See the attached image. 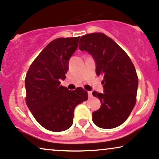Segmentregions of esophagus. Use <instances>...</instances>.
I'll use <instances>...</instances> for the list:
<instances>
[{
    "label": "esophagus",
    "instance_id": "obj_1",
    "mask_svg": "<svg viewBox=\"0 0 159 159\" xmlns=\"http://www.w3.org/2000/svg\"><path fill=\"white\" fill-rule=\"evenodd\" d=\"M87 93H88V96L89 97H92L93 96V95H92V92H91V91H88V92H87Z\"/></svg>",
    "mask_w": 159,
    "mask_h": 159
}]
</instances>
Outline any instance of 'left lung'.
<instances>
[{"mask_svg": "<svg viewBox=\"0 0 159 159\" xmlns=\"http://www.w3.org/2000/svg\"><path fill=\"white\" fill-rule=\"evenodd\" d=\"M78 47L93 56L96 75L104 76L105 93L93 92L101 102V107L93 113V121L102 129L119 126L136 103L138 78L134 64L121 47L102 33L82 36Z\"/></svg>", "mask_w": 159, "mask_h": 159, "instance_id": "obj_1", "label": "left lung"}]
</instances>
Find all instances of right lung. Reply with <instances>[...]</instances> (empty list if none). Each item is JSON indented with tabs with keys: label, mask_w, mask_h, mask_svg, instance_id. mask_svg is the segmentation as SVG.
Masks as SVG:
<instances>
[{
	"label": "right lung",
	"mask_w": 159,
	"mask_h": 159,
	"mask_svg": "<svg viewBox=\"0 0 159 159\" xmlns=\"http://www.w3.org/2000/svg\"><path fill=\"white\" fill-rule=\"evenodd\" d=\"M80 36L57 38L34 60L25 77L26 104L36 121L52 132L72 126L75 107L87 101L82 87L69 90L61 85L69 69V61L78 48Z\"/></svg>",
	"instance_id": "obj_1"
}]
</instances>
